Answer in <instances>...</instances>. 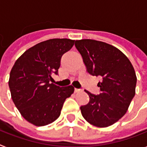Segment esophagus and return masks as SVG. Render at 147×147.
<instances>
[{
    "label": "esophagus",
    "instance_id": "obj_1",
    "mask_svg": "<svg viewBox=\"0 0 147 147\" xmlns=\"http://www.w3.org/2000/svg\"><path fill=\"white\" fill-rule=\"evenodd\" d=\"M81 91H82V89H78V88H76V89H75V92H76V93L81 92Z\"/></svg>",
    "mask_w": 147,
    "mask_h": 147
}]
</instances>
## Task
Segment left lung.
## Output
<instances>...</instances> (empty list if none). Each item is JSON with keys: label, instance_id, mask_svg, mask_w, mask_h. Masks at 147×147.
Returning a JSON list of instances; mask_svg holds the SVG:
<instances>
[{"label": "left lung", "instance_id": "8db88e82", "mask_svg": "<svg viewBox=\"0 0 147 147\" xmlns=\"http://www.w3.org/2000/svg\"><path fill=\"white\" fill-rule=\"evenodd\" d=\"M75 46L88 73L102 78L97 84L100 88L99 95L85 90L90 100L80 107L82 116L96 127L110 126L126 113L135 95L134 69L121 51L107 43L83 39L76 40Z\"/></svg>", "mask_w": 147, "mask_h": 147}]
</instances>
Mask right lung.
<instances>
[{
    "label": "right lung",
    "mask_w": 147,
    "mask_h": 147,
    "mask_svg": "<svg viewBox=\"0 0 147 147\" xmlns=\"http://www.w3.org/2000/svg\"><path fill=\"white\" fill-rule=\"evenodd\" d=\"M75 40L53 38L42 41L25 52L14 63L9 88L14 104L26 121L45 126L59 118L65 99L73 94L71 85L61 88L51 83L58 75L61 57Z\"/></svg>",
    "instance_id": "1"
}]
</instances>
